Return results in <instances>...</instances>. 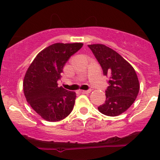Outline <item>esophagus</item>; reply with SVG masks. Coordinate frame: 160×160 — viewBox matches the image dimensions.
I'll use <instances>...</instances> for the list:
<instances>
[{"mask_svg":"<svg viewBox=\"0 0 160 160\" xmlns=\"http://www.w3.org/2000/svg\"><path fill=\"white\" fill-rule=\"evenodd\" d=\"M90 91H91V90H80V92H81L82 93H90Z\"/></svg>","mask_w":160,"mask_h":160,"instance_id":"esophagus-1","label":"esophagus"}]
</instances>
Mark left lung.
<instances>
[{
	"mask_svg": "<svg viewBox=\"0 0 160 160\" xmlns=\"http://www.w3.org/2000/svg\"><path fill=\"white\" fill-rule=\"evenodd\" d=\"M104 76L108 77L106 101L98 107L101 113L118 116L128 110L138 96L139 82L135 70L121 55L102 44L88 45Z\"/></svg>",
	"mask_w": 160,
	"mask_h": 160,
	"instance_id": "left-lung-1",
	"label": "left lung"
}]
</instances>
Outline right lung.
Wrapping results in <instances>:
<instances>
[{"instance_id": "obj_1", "label": "right lung", "mask_w": 160, "mask_h": 160, "mask_svg": "<svg viewBox=\"0 0 160 160\" xmlns=\"http://www.w3.org/2000/svg\"><path fill=\"white\" fill-rule=\"evenodd\" d=\"M83 43H55L42 50L26 71L23 81L25 98L34 111L47 122H58L73 108L76 93L58 87L57 81L71 56Z\"/></svg>"}]
</instances>
